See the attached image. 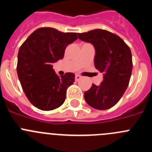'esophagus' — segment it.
<instances>
[{
    "label": "esophagus",
    "instance_id": "34e87169",
    "mask_svg": "<svg viewBox=\"0 0 152 152\" xmlns=\"http://www.w3.org/2000/svg\"><path fill=\"white\" fill-rule=\"evenodd\" d=\"M80 79H81V77H80V75H75V80H76V81H78V80H80Z\"/></svg>",
    "mask_w": 152,
    "mask_h": 152
}]
</instances>
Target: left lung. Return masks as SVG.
<instances>
[{
    "instance_id": "1",
    "label": "left lung",
    "mask_w": 152,
    "mask_h": 152,
    "mask_svg": "<svg viewBox=\"0 0 152 152\" xmlns=\"http://www.w3.org/2000/svg\"><path fill=\"white\" fill-rule=\"evenodd\" d=\"M78 37L93 44L95 68L103 73L99 85L93 84L84 92V99L92 108L108 109L118 103L129 84L133 69L130 49L119 36L102 29L79 33Z\"/></svg>"
}]
</instances>
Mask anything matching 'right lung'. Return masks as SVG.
I'll list each match as a JSON object with an SVG mask.
<instances>
[{"label": "right lung", "instance_id": "right-lung-1", "mask_svg": "<svg viewBox=\"0 0 152 152\" xmlns=\"http://www.w3.org/2000/svg\"><path fill=\"white\" fill-rule=\"evenodd\" d=\"M77 34L41 28L19 48V80L28 99L39 109L50 111L64 103L66 90L75 81V75L69 72L59 77L53 69V63L63 59L65 48L77 40Z\"/></svg>", "mask_w": 152, "mask_h": 152}]
</instances>
